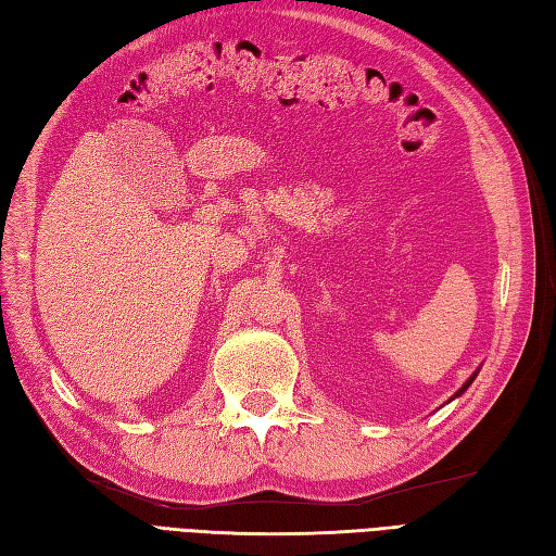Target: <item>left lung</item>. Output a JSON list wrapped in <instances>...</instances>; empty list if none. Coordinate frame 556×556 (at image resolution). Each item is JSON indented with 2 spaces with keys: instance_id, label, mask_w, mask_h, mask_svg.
Masks as SVG:
<instances>
[{
  "instance_id": "1",
  "label": "left lung",
  "mask_w": 556,
  "mask_h": 556,
  "mask_svg": "<svg viewBox=\"0 0 556 556\" xmlns=\"http://www.w3.org/2000/svg\"><path fill=\"white\" fill-rule=\"evenodd\" d=\"M477 374H479V368H477V371H475V374H472V376H469V380H465V386H463V388H460V390H458V392H455V394H453V396H451V400H458V396H460V394H463V392H465V390H467V388H469V386H472V380H475V378H477Z\"/></svg>"
}]
</instances>
